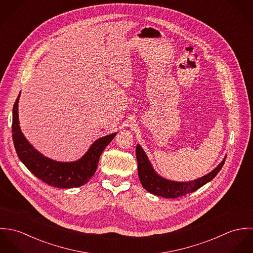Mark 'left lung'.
<instances>
[{
  "mask_svg": "<svg viewBox=\"0 0 253 253\" xmlns=\"http://www.w3.org/2000/svg\"><path fill=\"white\" fill-rule=\"evenodd\" d=\"M136 159L138 164V176L145 190L156 196L167 199H175L193 193L208 182L212 180L222 169L226 158H224L217 168L207 175L188 182L168 180L160 176L153 169L147 155L139 144L136 146Z\"/></svg>",
  "mask_w": 253,
  "mask_h": 253,
  "instance_id": "obj_1",
  "label": "left lung"
}]
</instances>
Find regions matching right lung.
I'll use <instances>...</instances> for the list:
<instances>
[{"label":"right lung","instance_id":"add662e5","mask_svg":"<svg viewBox=\"0 0 253 253\" xmlns=\"http://www.w3.org/2000/svg\"><path fill=\"white\" fill-rule=\"evenodd\" d=\"M12 109V139L19 160L39 179L56 188H75L87 183L96 171L99 158L113 140L117 132L101 137L93 142L87 152L75 162H56L44 157L28 142L20 130L18 120V101Z\"/></svg>","mask_w":253,"mask_h":253}]
</instances>
